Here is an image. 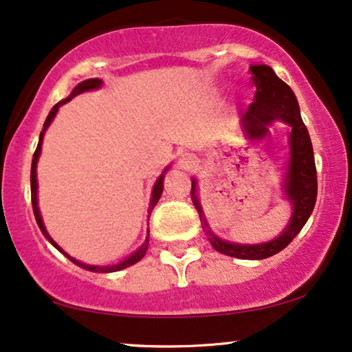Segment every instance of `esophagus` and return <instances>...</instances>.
Wrapping results in <instances>:
<instances>
[{"label": "esophagus", "mask_w": 352, "mask_h": 352, "mask_svg": "<svg viewBox=\"0 0 352 352\" xmlns=\"http://www.w3.org/2000/svg\"><path fill=\"white\" fill-rule=\"evenodd\" d=\"M195 157L189 152H182L177 157V165H179L182 170H192L195 166Z\"/></svg>", "instance_id": "1"}]
</instances>
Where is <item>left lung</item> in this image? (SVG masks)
I'll use <instances>...</instances> for the list:
<instances>
[{"mask_svg": "<svg viewBox=\"0 0 352 352\" xmlns=\"http://www.w3.org/2000/svg\"><path fill=\"white\" fill-rule=\"evenodd\" d=\"M250 72H252L253 85L256 86V93H254V102L242 117L243 131L247 133V136L250 139H263L269 131L267 124H271L274 120H282L292 128L290 139H288L290 162H288L285 182H283V190L293 208L290 223L285 230L271 242L258 245L230 243L216 237L213 230L208 228L199 197H197L195 179H192L190 197L199 211L201 228L208 235L210 243L213 245L216 252L239 259H264L282 252L309 219L317 199V171L312 142L306 124L301 120L300 105H298L295 93L285 81L274 74L271 67L252 65Z\"/></svg>", "mask_w": 352, "mask_h": 352, "instance_id": "1", "label": "left lung"}]
</instances>
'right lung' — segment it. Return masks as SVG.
Returning a JSON list of instances; mask_svg holds the SVG:
<instances>
[{
    "instance_id": "obj_1",
    "label": "right lung",
    "mask_w": 352,
    "mask_h": 352,
    "mask_svg": "<svg viewBox=\"0 0 352 352\" xmlns=\"http://www.w3.org/2000/svg\"><path fill=\"white\" fill-rule=\"evenodd\" d=\"M100 86H102V80H99V78H89V80H85V81H81V83H78L74 88V91H72L70 93V96L67 99H64V100H60V102H57L54 107L51 109V112H50V115H47V118H46V122H45V124H43V131L40 133V141H38V146H36V151H35V153H33V160H32V171H30V187H32V206H33V213H35V219H36V223H38V228L41 229V232H43V235H45V237L50 240V242L54 245V247L59 250V252L64 254V256H67L70 259L72 263H75L76 266H80V267H83V269H86V271H91V272H117V271H122V269H124V267H129V266H133V264H136L138 261H141V259L144 258V254H146V252H147V247H148V232H147V237H146V242H144L141 247H139L136 252H134L131 256L129 258H126V259H123L122 263H118V264H112V266H89V264H85V263H81V261H76L75 258H72L70 254H67L64 250H62L59 245H57L54 240L51 239V235L47 234V230H46V228H45V224H43V219H41V214H40V208H38V182H36V163H38V158H40V153H41V144H43V136H45V131L47 129V126H50L51 124V122L52 120H54V117H56V113H57V110H59V107L60 105H64L65 102H69V100L72 99V98H75V96H78V94H81V93H85V91H91V89H98V88H100ZM168 171V168H165V170H163V175H165V173ZM160 176L157 179V182H155V186H153V190H152V200H151V205H148V213H152V210H153V206L157 205V201H158V199H160L162 197V192H163V177L165 176ZM151 216V214H148Z\"/></svg>"
}]
</instances>
